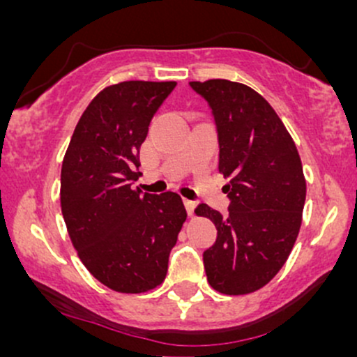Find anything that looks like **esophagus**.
<instances>
[{
  "label": "esophagus",
  "instance_id": "34e87169",
  "mask_svg": "<svg viewBox=\"0 0 357 357\" xmlns=\"http://www.w3.org/2000/svg\"><path fill=\"white\" fill-rule=\"evenodd\" d=\"M183 203H184V208H186L188 215L192 216V213H195V208H196V202H191V199H186V198H184V199H183Z\"/></svg>",
  "mask_w": 357,
  "mask_h": 357
}]
</instances>
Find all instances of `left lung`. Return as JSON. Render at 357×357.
I'll return each instance as SVG.
<instances>
[{
	"mask_svg": "<svg viewBox=\"0 0 357 357\" xmlns=\"http://www.w3.org/2000/svg\"><path fill=\"white\" fill-rule=\"evenodd\" d=\"M190 85L215 116L218 169L228 179L230 198L225 216L204 203L195 210L218 230L215 245L203 253L204 272L221 294H252L284 267L301 230V155L272 105L248 85L223 79Z\"/></svg>",
	"mask_w": 357,
	"mask_h": 357,
	"instance_id": "left-lung-1",
	"label": "left lung"
}]
</instances>
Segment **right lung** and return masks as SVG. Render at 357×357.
<instances>
[{"label":"right lung","mask_w":357,"mask_h":357,"mask_svg":"<svg viewBox=\"0 0 357 357\" xmlns=\"http://www.w3.org/2000/svg\"><path fill=\"white\" fill-rule=\"evenodd\" d=\"M176 82L109 85L82 114L61 162L60 204L82 264L100 284L141 294L166 278L186 221L178 192L132 190L151 119Z\"/></svg>","instance_id":"1"}]
</instances>
